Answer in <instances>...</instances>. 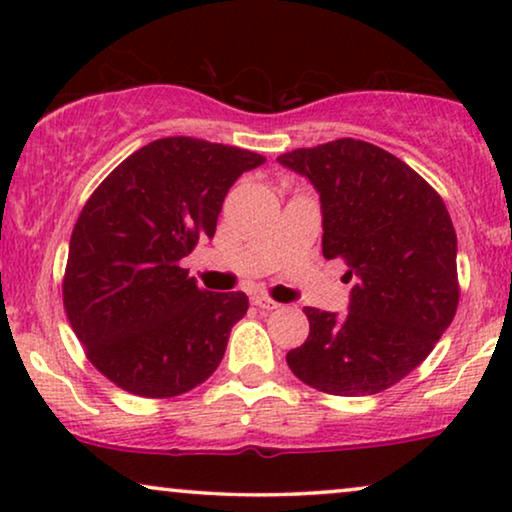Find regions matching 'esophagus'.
I'll use <instances>...</instances> for the list:
<instances>
[{"instance_id": "esophagus-1", "label": "esophagus", "mask_w": 512, "mask_h": 512, "mask_svg": "<svg viewBox=\"0 0 512 512\" xmlns=\"http://www.w3.org/2000/svg\"><path fill=\"white\" fill-rule=\"evenodd\" d=\"M251 300H254L256 307H261V310H265V312H272V310H277V307H282L279 303H275V300H270L268 296H254Z\"/></svg>"}]
</instances>
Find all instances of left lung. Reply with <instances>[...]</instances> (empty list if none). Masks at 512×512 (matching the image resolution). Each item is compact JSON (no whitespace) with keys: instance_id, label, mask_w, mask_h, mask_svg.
Listing matches in <instances>:
<instances>
[{"instance_id":"8db88e82","label":"left lung","mask_w":512,"mask_h":512,"mask_svg":"<svg viewBox=\"0 0 512 512\" xmlns=\"http://www.w3.org/2000/svg\"><path fill=\"white\" fill-rule=\"evenodd\" d=\"M314 186L326 258L354 279L345 314L305 307L310 335L291 373L335 396H370L415 370L459 303L457 233L440 195L403 160L361 139L277 158Z\"/></svg>"}]
</instances>
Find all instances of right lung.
<instances>
[{"mask_svg":"<svg viewBox=\"0 0 512 512\" xmlns=\"http://www.w3.org/2000/svg\"><path fill=\"white\" fill-rule=\"evenodd\" d=\"M263 163L237 146L165 137L90 195L69 240L62 298L90 363L121 389L170 398L219 368L249 298L202 291L179 263L214 237L230 186Z\"/></svg>","mask_w":512,"mask_h":512,"instance_id":"right-lung-1","label":"right lung"}]
</instances>
